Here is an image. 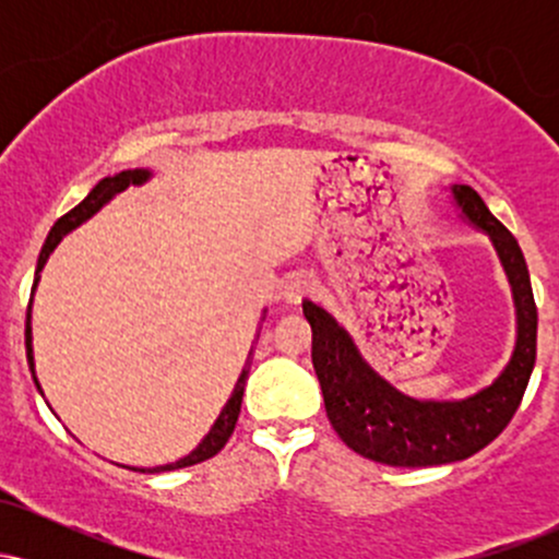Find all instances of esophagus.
<instances>
[{
  "instance_id": "34e87169",
  "label": "esophagus",
  "mask_w": 559,
  "mask_h": 559,
  "mask_svg": "<svg viewBox=\"0 0 559 559\" xmlns=\"http://www.w3.org/2000/svg\"><path fill=\"white\" fill-rule=\"evenodd\" d=\"M312 292V278L307 273H292L281 286V297H284L286 305H299L307 294Z\"/></svg>"
}]
</instances>
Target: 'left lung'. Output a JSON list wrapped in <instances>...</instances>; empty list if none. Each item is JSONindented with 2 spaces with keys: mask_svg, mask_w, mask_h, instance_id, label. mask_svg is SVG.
I'll return each mask as SVG.
<instances>
[{
  "mask_svg": "<svg viewBox=\"0 0 559 559\" xmlns=\"http://www.w3.org/2000/svg\"><path fill=\"white\" fill-rule=\"evenodd\" d=\"M467 221L497 247L518 307V344L504 373L463 402H420L389 386L362 360L349 333L323 307L305 299L312 329V365L333 431L362 457L394 467L447 465L491 444L521 407L536 362L538 312L521 243L489 213L471 186H452Z\"/></svg>",
  "mask_w": 559,
  "mask_h": 559,
  "instance_id": "1",
  "label": "left lung"
}]
</instances>
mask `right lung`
I'll list each match as a JSON object with an SVG mask.
<instances>
[{"instance_id": "add662e5", "label": "right lung", "mask_w": 559, "mask_h": 559, "mask_svg": "<svg viewBox=\"0 0 559 559\" xmlns=\"http://www.w3.org/2000/svg\"><path fill=\"white\" fill-rule=\"evenodd\" d=\"M146 178H150V173H146V170H123V173H118V176H112V178H102V181L96 183L92 191H88V197L83 199L81 204H75V207L70 210V213H66V215L60 217V221L55 223V228L49 230L47 241H44L41 254H38L36 281H34V288H31V297H34V292H36L38 273H41V267L47 265V258L55 252V247L62 241V236H66L68 230H73L75 226H81V223L86 221V217H92L96 210H99L105 202H110V199L118 194V191L128 189V186H131V183H144ZM254 342H258V336H254ZM252 352H254V346H252V349H249L247 365H243L239 381H236L234 394H230V400L226 402V407H223L221 418L215 420V426L210 428V433L204 436V441L194 449V452L186 454L183 460H178V463H173V465H163V467H131V471H139V473H165V471H178V467H189V465L204 463V460L215 457V454L221 452L223 447H226V441L230 439V433H234V428H236V420H239L243 386H247L249 365H252ZM25 355H28L31 373H34V349H31V305H28V312H25ZM34 381H36V376H34ZM36 386H38V381H36Z\"/></svg>"}]
</instances>
